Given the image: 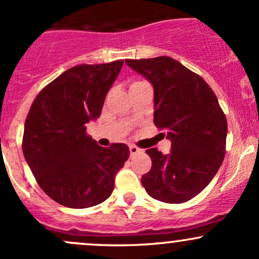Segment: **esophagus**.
<instances>
[{"label":"esophagus","instance_id":"1","mask_svg":"<svg viewBox=\"0 0 259 259\" xmlns=\"http://www.w3.org/2000/svg\"><path fill=\"white\" fill-rule=\"evenodd\" d=\"M129 150H130V155L132 156L138 155V153H140L141 151H143V150H140L138 146H135V145H129Z\"/></svg>","mask_w":259,"mask_h":259}]
</instances>
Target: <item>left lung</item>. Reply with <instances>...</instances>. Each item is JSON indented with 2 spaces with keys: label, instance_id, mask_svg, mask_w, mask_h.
<instances>
[{
  "label": "left lung",
  "instance_id": "left-lung-1",
  "mask_svg": "<svg viewBox=\"0 0 259 259\" xmlns=\"http://www.w3.org/2000/svg\"><path fill=\"white\" fill-rule=\"evenodd\" d=\"M149 79L155 92L153 123L172 141L169 155L146 150L152 166L141 178L147 194L186 203L211 182L226 152L227 121L214 91L200 76L169 56L125 60Z\"/></svg>",
  "mask_w": 259,
  "mask_h": 259
}]
</instances>
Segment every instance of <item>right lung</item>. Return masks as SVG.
<instances>
[{"label":"right lung","instance_id":"right-lung-1","mask_svg":"<svg viewBox=\"0 0 259 259\" xmlns=\"http://www.w3.org/2000/svg\"><path fill=\"white\" fill-rule=\"evenodd\" d=\"M124 60L77 65L47 84L34 99L24 124L25 161L45 194L67 208L103 203L129 147H102L87 135V123L101 115L104 98Z\"/></svg>","mask_w":259,"mask_h":259}]
</instances>
